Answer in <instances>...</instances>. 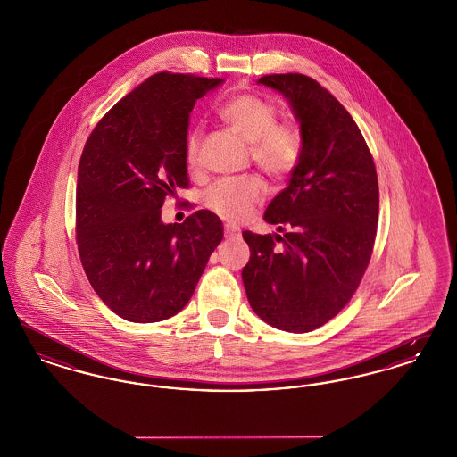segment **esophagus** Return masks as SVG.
Segmentation results:
<instances>
[{
	"label": "esophagus",
	"instance_id": "1",
	"mask_svg": "<svg viewBox=\"0 0 457 457\" xmlns=\"http://www.w3.org/2000/svg\"><path fill=\"white\" fill-rule=\"evenodd\" d=\"M224 237L228 239H235L239 237V229L238 228H235V226H224Z\"/></svg>",
	"mask_w": 457,
	"mask_h": 457
}]
</instances>
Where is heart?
I'll return each mask as SVG.
<instances>
[{"label": "heart", "instance_id": "b5f03b06", "mask_svg": "<svg viewBox=\"0 0 457 457\" xmlns=\"http://www.w3.org/2000/svg\"><path fill=\"white\" fill-rule=\"evenodd\" d=\"M219 120L250 144V155L262 171L272 179H286L295 173L303 155V133L291 120H276L278 109L259 94L243 92L226 99L218 109ZM202 131H188L185 159L194 170L198 166ZM265 196L261 176L248 174L235 179H220L212 185L204 204L219 218L238 222L248 218Z\"/></svg>", "mask_w": 457, "mask_h": 457}]
</instances>
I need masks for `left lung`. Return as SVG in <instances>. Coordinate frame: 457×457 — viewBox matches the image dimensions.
I'll list each match as a JSON object with an SVG mask.
<instances>
[{
	"label": "left lung",
	"mask_w": 457,
	"mask_h": 457,
	"mask_svg": "<svg viewBox=\"0 0 457 457\" xmlns=\"http://www.w3.org/2000/svg\"><path fill=\"white\" fill-rule=\"evenodd\" d=\"M286 96L303 133V155L263 219L281 235L243 231L241 278L269 326L310 332L353 298L369 267L378 222V183L369 145L346 108L302 73L263 75Z\"/></svg>",
	"instance_id": "obj_1"
}]
</instances>
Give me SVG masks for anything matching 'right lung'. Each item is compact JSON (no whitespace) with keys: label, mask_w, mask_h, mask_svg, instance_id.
Instances as JSON below:
<instances>
[{"label":"right lung","mask_w":457,"mask_h":457,"mask_svg":"<svg viewBox=\"0 0 457 457\" xmlns=\"http://www.w3.org/2000/svg\"><path fill=\"white\" fill-rule=\"evenodd\" d=\"M220 82L155 73L88 135L77 178L79 255L97 296L129 322H161L183 310L222 239L220 219L205 209L181 224L161 220L164 200L190 185V112Z\"/></svg>","instance_id":"obj_1"}]
</instances>
